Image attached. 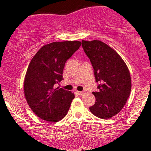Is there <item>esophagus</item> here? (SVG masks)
I'll return each instance as SVG.
<instances>
[{
  "label": "esophagus",
  "mask_w": 151,
  "mask_h": 151,
  "mask_svg": "<svg viewBox=\"0 0 151 151\" xmlns=\"http://www.w3.org/2000/svg\"><path fill=\"white\" fill-rule=\"evenodd\" d=\"M77 93L78 95H79V96H82V95L84 94V91H77Z\"/></svg>",
  "instance_id": "esophagus-1"
}]
</instances>
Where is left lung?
<instances>
[{
    "mask_svg": "<svg viewBox=\"0 0 151 151\" xmlns=\"http://www.w3.org/2000/svg\"><path fill=\"white\" fill-rule=\"evenodd\" d=\"M82 47L94 70L99 91L93 92L95 104L89 110L96 117L108 119L121 111L129 97L131 74L120 55L106 43L82 40Z\"/></svg>",
    "mask_w": 151,
    "mask_h": 151,
    "instance_id": "left-lung-1",
    "label": "left lung"
}]
</instances>
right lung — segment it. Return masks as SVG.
I'll return each mask as SVG.
<instances>
[{"instance_id":"obj_1","label":"right lung","mask_w":151,"mask_h":151,"mask_svg":"<svg viewBox=\"0 0 151 151\" xmlns=\"http://www.w3.org/2000/svg\"><path fill=\"white\" fill-rule=\"evenodd\" d=\"M81 45L77 40L50 43L31 60L24 79V94L31 110L42 120L56 123L67 115L74 94L55 84L62 81L66 61Z\"/></svg>"}]
</instances>
